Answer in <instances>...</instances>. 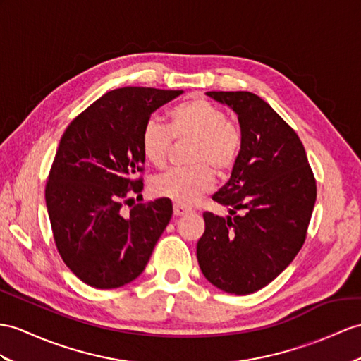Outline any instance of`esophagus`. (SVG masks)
I'll return each instance as SVG.
<instances>
[{
	"label": "esophagus",
	"instance_id": "esophagus-1",
	"mask_svg": "<svg viewBox=\"0 0 361 361\" xmlns=\"http://www.w3.org/2000/svg\"><path fill=\"white\" fill-rule=\"evenodd\" d=\"M173 209H174V216H183V214L188 213V211H190L188 207L182 205V204H174Z\"/></svg>",
	"mask_w": 361,
	"mask_h": 361
}]
</instances>
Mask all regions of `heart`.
Listing matches in <instances>:
<instances>
[{
  "mask_svg": "<svg viewBox=\"0 0 361 361\" xmlns=\"http://www.w3.org/2000/svg\"><path fill=\"white\" fill-rule=\"evenodd\" d=\"M171 139L191 140L188 164L170 170L152 182L153 195L178 204H192L214 183L213 171L226 174L242 150V131L217 105L204 98L183 101L169 111L166 127L157 121L145 122L139 136L140 152L152 165L161 169L169 161Z\"/></svg>",
  "mask_w": 361,
  "mask_h": 361,
  "instance_id": "obj_1",
  "label": "heart"
}]
</instances>
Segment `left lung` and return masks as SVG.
I'll list each match as a JSON object with an SVG mask.
<instances>
[{
	"label": "left lung",
	"mask_w": 361,
	"mask_h": 361,
	"mask_svg": "<svg viewBox=\"0 0 361 361\" xmlns=\"http://www.w3.org/2000/svg\"><path fill=\"white\" fill-rule=\"evenodd\" d=\"M239 119L242 150L213 196L230 216L204 213L199 267L209 283L245 295L271 283L303 247L317 187L302 140L260 96L208 92Z\"/></svg>",
	"instance_id": "left-lung-1"
}]
</instances>
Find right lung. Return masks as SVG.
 I'll return each instance as SVG.
<instances>
[{
  "instance_id": "add662e5",
  "label": "right lung",
  "mask_w": 361,
  "mask_h": 361,
  "mask_svg": "<svg viewBox=\"0 0 361 361\" xmlns=\"http://www.w3.org/2000/svg\"><path fill=\"white\" fill-rule=\"evenodd\" d=\"M182 90L124 87L105 93L70 122L46 185L59 256L84 283L111 289L140 276L169 225L166 197L122 214L128 195L144 188L139 136L152 113Z\"/></svg>"
}]
</instances>
